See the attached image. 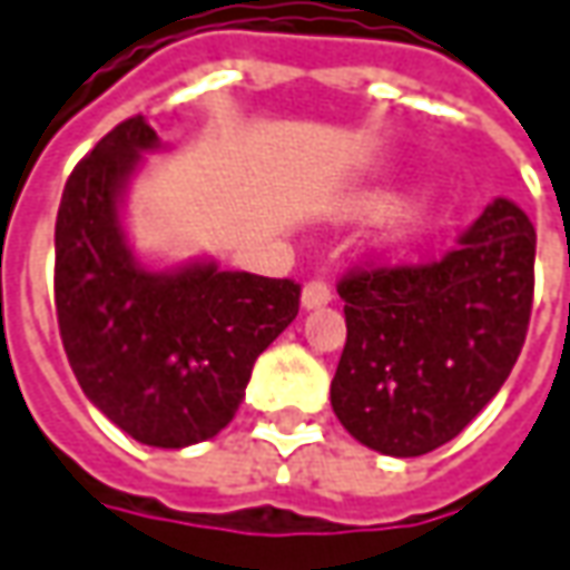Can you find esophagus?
Here are the masks:
<instances>
[{"label":"esophagus","mask_w":570,"mask_h":570,"mask_svg":"<svg viewBox=\"0 0 570 570\" xmlns=\"http://www.w3.org/2000/svg\"><path fill=\"white\" fill-rule=\"evenodd\" d=\"M332 301V288L330 282H323V278H313L304 285V294H301V304L313 311V307H323V304H330Z\"/></svg>","instance_id":"1"}]
</instances>
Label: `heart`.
<instances>
[{
    "label": "heart",
    "mask_w": 570,
    "mask_h": 570,
    "mask_svg": "<svg viewBox=\"0 0 570 570\" xmlns=\"http://www.w3.org/2000/svg\"><path fill=\"white\" fill-rule=\"evenodd\" d=\"M417 223H411L407 228H401V235H399V244H411V240L417 238Z\"/></svg>",
    "instance_id": "1"
}]
</instances>
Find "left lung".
<instances>
[{
	"label": "left lung",
	"mask_w": 570,
	"mask_h": 570,
	"mask_svg": "<svg viewBox=\"0 0 570 570\" xmlns=\"http://www.w3.org/2000/svg\"><path fill=\"white\" fill-rule=\"evenodd\" d=\"M537 232L495 200L442 257L364 263L338 278L347 342L332 411L373 452L445 445L502 389L533 311Z\"/></svg>",
	"instance_id": "left-lung-1"
}]
</instances>
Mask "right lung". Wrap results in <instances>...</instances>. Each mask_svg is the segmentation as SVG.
<instances>
[{
	"label": "right lung",
	"instance_id": "right-lung-1",
	"mask_svg": "<svg viewBox=\"0 0 570 570\" xmlns=\"http://www.w3.org/2000/svg\"><path fill=\"white\" fill-rule=\"evenodd\" d=\"M159 137L125 118L68 175L56 216V316L83 395L156 449L213 439L238 411L254 361L297 316L292 278L194 263L150 273L134 259L118 204Z\"/></svg>",
	"mask_w": 570,
	"mask_h": 570
}]
</instances>
